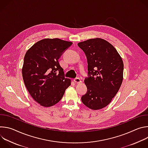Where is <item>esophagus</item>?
I'll return each mask as SVG.
<instances>
[{
    "label": "esophagus",
    "instance_id": "obj_1",
    "mask_svg": "<svg viewBox=\"0 0 148 148\" xmlns=\"http://www.w3.org/2000/svg\"><path fill=\"white\" fill-rule=\"evenodd\" d=\"M74 81L75 82V83H77V84H79L81 82V80L80 79V78H75L74 79Z\"/></svg>",
    "mask_w": 148,
    "mask_h": 148
}]
</instances>
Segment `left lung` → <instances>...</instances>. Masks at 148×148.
Wrapping results in <instances>:
<instances>
[{
  "label": "left lung",
  "instance_id": "left-lung-1",
  "mask_svg": "<svg viewBox=\"0 0 148 148\" xmlns=\"http://www.w3.org/2000/svg\"><path fill=\"white\" fill-rule=\"evenodd\" d=\"M78 46L87 57L89 75L84 79L87 92L81 101L91 110L102 109L111 102L121 87L122 59L111 43L101 38L79 42Z\"/></svg>",
  "mask_w": 148,
  "mask_h": 148
}]
</instances>
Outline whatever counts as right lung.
<instances>
[{"instance_id":"obj_1","label":"right lung","mask_w":148,"mask_h":148,"mask_svg":"<svg viewBox=\"0 0 148 148\" xmlns=\"http://www.w3.org/2000/svg\"><path fill=\"white\" fill-rule=\"evenodd\" d=\"M72 44L57 38H45L33 45L25 56L22 75L25 86L41 106L50 107L58 103L71 85L58 60Z\"/></svg>"}]
</instances>
